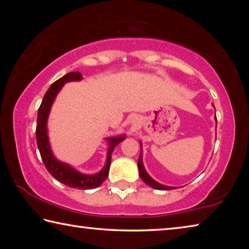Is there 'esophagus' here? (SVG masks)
<instances>
[{
    "mask_svg": "<svg viewBox=\"0 0 249 249\" xmlns=\"http://www.w3.org/2000/svg\"><path fill=\"white\" fill-rule=\"evenodd\" d=\"M132 124L135 125V119H132Z\"/></svg>",
    "mask_w": 249,
    "mask_h": 249,
    "instance_id": "1",
    "label": "esophagus"
}]
</instances>
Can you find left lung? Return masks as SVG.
<instances>
[{
	"instance_id": "8db88e82",
	"label": "left lung",
	"mask_w": 249,
	"mask_h": 249,
	"mask_svg": "<svg viewBox=\"0 0 249 249\" xmlns=\"http://www.w3.org/2000/svg\"><path fill=\"white\" fill-rule=\"evenodd\" d=\"M140 144L142 146V142H140ZM142 151H141L140 158H138V161H137L138 171H140V176H141L142 180L144 181L146 184L150 185V187L154 188V189H157V190H172V189H176L175 187H168V185H163L161 183L157 182V181H155L148 174H147L145 168H144V165H142Z\"/></svg>"
}]
</instances>
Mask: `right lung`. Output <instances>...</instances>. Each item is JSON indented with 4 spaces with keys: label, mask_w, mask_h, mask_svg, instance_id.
<instances>
[{
    "label": "right lung",
    "mask_w": 249,
    "mask_h": 249,
    "mask_svg": "<svg viewBox=\"0 0 249 249\" xmlns=\"http://www.w3.org/2000/svg\"><path fill=\"white\" fill-rule=\"evenodd\" d=\"M82 79V74L75 71V72H69L65 74L64 77L54 81L44 95L41 104L38 108V115H37V125H36V142L38 146L39 153L43 159L45 167L47 168L49 174L59 182L68 185L70 188L81 189V190H90L95 189L102 184L108 176L109 165H111V156L112 151L115 147L120 144L122 141L125 140V135L119 137H109L107 138L108 141V149H107V158L105 166L102 170L95 175H84L81 172L73 169L72 167L61 162L54 158L47 135V120L52 108L54 99L58 92L61 90L66 82L69 81H80Z\"/></svg>",
    "instance_id": "right-lung-1"
}]
</instances>
